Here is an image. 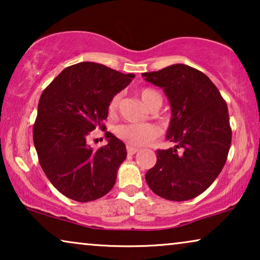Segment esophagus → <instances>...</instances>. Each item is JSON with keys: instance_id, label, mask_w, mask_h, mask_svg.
<instances>
[{"instance_id": "esophagus-1", "label": "esophagus", "mask_w": 260, "mask_h": 260, "mask_svg": "<svg viewBox=\"0 0 260 260\" xmlns=\"http://www.w3.org/2000/svg\"><path fill=\"white\" fill-rule=\"evenodd\" d=\"M126 151H127V154H129V155H135L138 151V148H135V147H131V145H127Z\"/></svg>"}]
</instances>
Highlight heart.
Listing matches in <instances>:
<instances>
[{"label":"heart","instance_id":"1","mask_svg":"<svg viewBox=\"0 0 260 260\" xmlns=\"http://www.w3.org/2000/svg\"><path fill=\"white\" fill-rule=\"evenodd\" d=\"M140 97L142 102L148 109L154 108V106H161L162 97L157 91L152 90V88H143L140 91ZM120 102V94H116L111 98L109 103V111L113 113L117 111ZM117 136L120 140L126 142L127 144L135 145V147H141V145L148 144L149 142L154 141L155 138L158 137L159 129L154 124L149 123H130L119 125L116 130Z\"/></svg>","mask_w":260,"mask_h":260}]
</instances>
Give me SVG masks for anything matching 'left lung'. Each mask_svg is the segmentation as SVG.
<instances>
[{
    "label": "left lung",
    "mask_w": 260,
    "mask_h": 260,
    "mask_svg": "<svg viewBox=\"0 0 260 260\" xmlns=\"http://www.w3.org/2000/svg\"><path fill=\"white\" fill-rule=\"evenodd\" d=\"M142 76L168 98L172 118L167 140L175 143L157 150L145 181L167 200L197 198L214 182L229 155L232 130L226 102L206 74L183 63Z\"/></svg>",
    "instance_id": "left-lung-1"
}]
</instances>
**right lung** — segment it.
<instances>
[{"label":"right lung","mask_w":260,"mask_h":260,"mask_svg":"<svg viewBox=\"0 0 260 260\" xmlns=\"http://www.w3.org/2000/svg\"><path fill=\"white\" fill-rule=\"evenodd\" d=\"M134 78L133 73L85 61L67 67L42 92L33 141L42 170L65 197L93 201L115 186L126 158L125 144L105 133L108 144L92 149L87 137L105 127L110 101Z\"/></svg>","instance_id":"add662e5"}]
</instances>
